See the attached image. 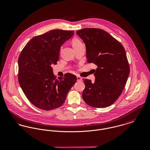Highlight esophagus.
Masks as SVG:
<instances>
[{
	"label": "esophagus",
	"instance_id": "esophagus-1",
	"mask_svg": "<svg viewBox=\"0 0 150 150\" xmlns=\"http://www.w3.org/2000/svg\"><path fill=\"white\" fill-rule=\"evenodd\" d=\"M76 78H77V80L78 81H81L82 80V78L80 77V76H76Z\"/></svg>",
	"mask_w": 150,
	"mask_h": 150
}]
</instances>
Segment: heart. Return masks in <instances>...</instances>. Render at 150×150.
<instances>
[{
	"label": "heart",
	"instance_id": "1",
	"mask_svg": "<svg viewBox=\"0 0 150 150\" xmlns=\"http://www.w3.org/2000/svg\"><path fill=\"white\" fill-rule=\"evenodd\" d=\"M72 46L74 48V49H76L79 47L82 46H83V44L82 43V42H81V40L79 39L78 38H74L72 39V41H71Z\"/></svg>",
	"mask_w": 150,
	"mask_h": 150
}]
</instances>
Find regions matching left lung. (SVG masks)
Instances as JSON below:
<instances>
[{
	"label": "left lung",
	"instance_id": "obj_1",
	"mask_svg": "<svg viewBox=\"0 0 150 150\" xmlns=\"http://www.w3.org/2000/svg\"><path fill=\"white\" fill-rule=\"evenodd\" d=\"M86 47L87 62L98 66L95 82L83 79L82 98L86 103L104 108L114 103L124 89L129 74L125 48L103 30L86 28L76 31Z\"/></svg>",
	"mask_w": 150,
	"mask_h": 150
}]
</instances>
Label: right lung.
Instances as JSON below:
<instances>
[{
	"label": "right lung",
	"mask_w": 150,
	"mask_h": 150,
	"mask_svg": "<svg viewBox=\"0 0 150 150\" xmlns=\"http://www.w3.org/2000/svg\"><path fill=\"white\" fill-rule=\"evenodd\" d=\"M74 31L51 30L36 36L25 46L18 59V81L24 93L35 107L52 110L62 105L76 76L67 73L58 79L53 74L60 47Z\"/></svg>",
	"instance_id": "add662e5"
}]
</instances>
